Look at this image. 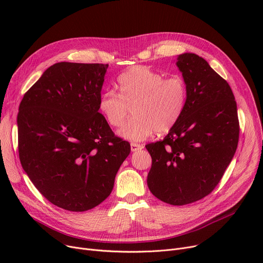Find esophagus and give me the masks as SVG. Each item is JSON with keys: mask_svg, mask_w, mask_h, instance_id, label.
I'll list each match as a JSON object with an SVG mask.
<instances>
[{"mask_svg": "<svg viewBox=\"0 0 263 263\" xmlns=\"http://www.w3.org/2000/svg\"><path fill=\"white\" fill-rule=\"evenodd\" d=\"M144 147L143 145L141 144H136V143H131V151H139V150H142Z\"/></svg>", "mask_w": 263, "mask_h": 263, "instance_id": "1", "label": "esophagus"}]
</instances>
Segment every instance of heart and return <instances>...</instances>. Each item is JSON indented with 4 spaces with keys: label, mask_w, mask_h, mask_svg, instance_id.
I'll return each mask as SVG.
<instances>
[{
    "label": "heart",
    "mask_w": 263,
    "mask_h": 263,
    "mask_svg": "<svg viewBox=\"0 0 263 263\" xmlns=\"http://www.w3.org/2000/svg\"><path fill=\"white\" fill-rule=\"evenodd\" d=\"M120 93L104 90L99 109L112 127H120L129 115L134 118L119 129L122 139L141 142L155 131L164 134L180 120L187 101V86L179 76H165L145 66H135L118 77Z\"/></svg>",
    "instance_id": "heart-1"
}]
</instances>
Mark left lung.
Instances as JSON below:
<instances>
[{
	"label": "left lung",
	"instance_id": "1",
	"mask_svg": "<svg viewBox=\"0 0 263 263\" xmlns=\"http://www.w3.org/2000/svg\"><path fill=\"white\" fill-rule=\"evenodd\" d=\"M187 86L184 112L164 140L146 145L153 159L147 184L160 200L183 205L209 195L239 142L237 103L228 83L194 53L178 55Z\"/></svg>",
	"mask_w": 263,
	"mask_h": 263
}]
</instances>
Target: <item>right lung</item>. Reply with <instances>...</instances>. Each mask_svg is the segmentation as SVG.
I'll use <instances>...</instances> for the list:
<instances>
[{
    "label": "right lung",
    "mask_w": 263,
    "mask_h": 263,
    "mask_svg": "<svg viewBox=\"0 0 263 263\" xmlns=\"http://www.w3.org/2000/svg\"><path fill=\"white\" fill-rule=\"evenodd\" d=\"M107 67L54 64L19 106L22 167L41 194L68 211H87L106 199L131 151L99 113Z\"/></svg>",
    "instance_id": "right-lung-1"
}]
</instances>
